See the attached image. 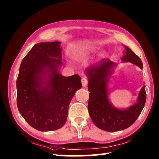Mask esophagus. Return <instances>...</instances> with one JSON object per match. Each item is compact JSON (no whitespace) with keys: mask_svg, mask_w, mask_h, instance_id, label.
Instances as JSON below:
<instances>
[{"mask_svg":"<svg viewBox=\"0 0 159 159\" xmlns=\"http://www.w3.org/2000/svg\"><path fill=\"white\" fill-rule=\"evenodd\" d=\"M81 83H82L83 86L85 87L87 85L89 81H88V79H85V78H83V79H81Z\"/></svg>","mask_w":159,"mask_h":159,"instance_id":"obj_1","label":"esophagus"}]
</instances>
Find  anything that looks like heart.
<instances>
[{
	"label": "heart",
	"instance_id": "b5f03b06",
	"mask_svg": "<svg viewBox=\"0 0 159 159\" xmlns=\"http://www.w3.org/2000/svg\"><path fill=\"white\" fill-rule=\"evenodd\" d=\"M97 49L98 47L93 46V45H80V46L75 48V57L79 58H86L94 54L97 51ZM100 56H103V53L100 54Z\"/></svg>",
	"mask_w": 159,
	"mask_h": 159
}]
</instances>
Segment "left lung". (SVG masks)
Wrapping results in <instances>:
<instances>
[{"instance_id":"obj_1","label":"left lung","mask_w":159,"mask_h":159,"mask_svg":"<svg viewBox=\"0 0 159 159\" xmlns=\"http://www.w3.org/2000/svg\"><path fill=\"white\" fill-rule=\"evenodd\" d=\"M125 47V46H124ZM122 62H130L143 69V64L137 55L129 47H125ZM117 64L104 59L85 70L89 79V112L94 125L107 132L125 129L134 124L144 107L147 95L145 85L139 93L137 102L125 109L114 106L108 98V83Z\"/></svg>"}]
</instances>
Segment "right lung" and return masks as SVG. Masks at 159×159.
I'll return each instance as SVG.
<instances>
[{
    "label": "right lung",
    "instance_id": "right-lung-1",
    "mask_svg": "<svg viewBox=\"0 0 159 159\" xmlns=\"http://www.w3.org/2000/svg\"><path fill=\"white\" fill-rule=\"evenodd\" d=\"M61 42L34 45L22 59L17 79V105L34 129L49 132L61 128L77 90L82 87L78 74L66 77L62 66Z\"/></svg>",
    "mask_w": 159,
    "mask_h": 159
}]
</instances>
